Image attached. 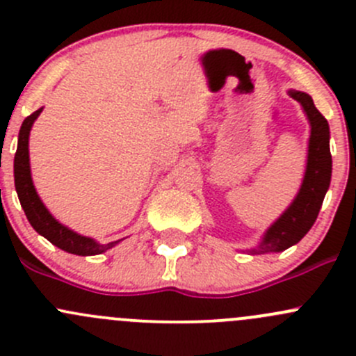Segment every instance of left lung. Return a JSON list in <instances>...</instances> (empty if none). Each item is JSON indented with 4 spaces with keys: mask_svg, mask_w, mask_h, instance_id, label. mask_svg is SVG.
<instances>
[{
    "mask_svg": "<svg viewBox=\"0 0 356 356\" xmlns=\"http://www.w3.org/2000/svg\"><path fill=\"white\" fill-rule=\"evenodd\" d=\"M288 95L303 106L305 115L310 122V139H308V156L305 177L296 198L286 208L284 213L265 231L258 246L251 248V254L279 253L303 239L317 220L322 201L325 198L332 174V156L329 149V124L314 105L310 95L289 89Z\"/></svg>",
    "mask_w": 356,
    "mask_h": 356,
    "instance_id": "obj_1",
    "label": "left lung"
}]
</instances>
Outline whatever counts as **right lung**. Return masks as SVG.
<instances>
[{"mask_svg": "<svg viewBox=\"0 0 356 356\" xmlns=\"http://www.w3.org/2000/svg\"><path fill=\"white\" fill-rule=\"evenodd\" d=\"M42 108L35 110L34 113L29 115L22 122V127L19 132V145H17L15 160H13V175H15V189L19 195L20 204H22L25 217L31 222L34 231L41 234L42 238L48 239L51 245H55L60 250L67 251V253L79 254V257H92V254H99L103 251L110 250L115 245L122 241L108 243V245H99L92 238H86V236L77 234L72 229L65 227L60 224L55 217L48 211L41 198H39L38 191L34 188L31 175V161H29V134H31L32 124L35 118L39 117Z\"/></svg>", "mask_w": 356, "mask_h": 356, "instance_id": "1", "label": "right lung"}]
</instances>
